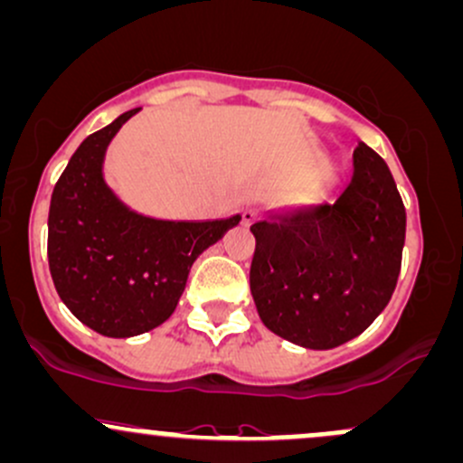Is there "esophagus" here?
Here are the masks:
<instances>
[{"instance_id":"34e87169","label":"esophagus","mask_w":463,"mask_h":463,"mask_svg":"<svg viewBox=\"0 0 463 463\" xmlns=\"http://www.w3.org/2000/svg\"><path fill=\"white\" fill-rule=\"evenodd\" d=\"M257 217H259V211H255V208H246V211H241V223H246V226L255 223Z\"/></svg>"}]
</instances>
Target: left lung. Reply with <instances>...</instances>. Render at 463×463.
<instances>
[{
	"mask_svg": "<svg viewBox=\"0 0 463 463\" xmlns=\"http://www.w3.org/2000/svg\"><path fill=\"white\" fill-rule=\"evenodd\" d=\"M250 292L263 325L306 349H334L387 307L406 211L387 162L360 142L354 175L334 204L292 206L252 223Z\"/></svg>",
	"mask_w": 463,
	"mask_h": 463,
	"instance_id": "8db88e82",
	"label": "left lung"
}]
</instances>
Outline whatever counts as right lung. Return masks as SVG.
Wrapping results in <instances>:
<instances>
[{
    "mask_svg": "<svg viewBox=\"0 0 463 463\" xmlns=\"http://www.w3.org/2000/svg\"><path fill=\"white\" fill-rule=\"evenodd\" d=\"M136 111L80 142L54 186L48 215V263L61 301L109 338L138 336L165 323L193 261L241 220H156L120 202L105 182V151Z\"/></svg>",
    "mask_w": 463,
    "mask_h": 463,
    "instance_id": "obj_1",
    "label": "right lung"
}]
</instances>
